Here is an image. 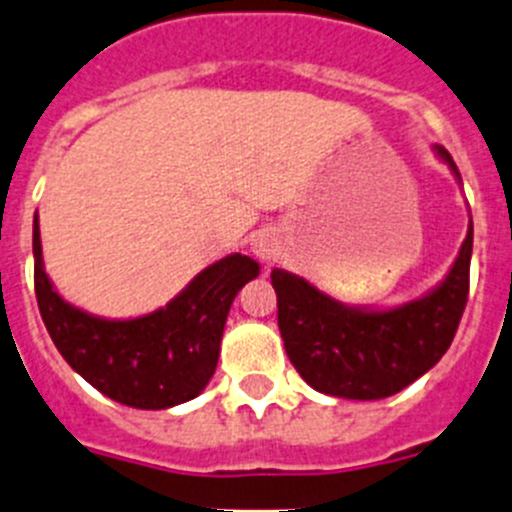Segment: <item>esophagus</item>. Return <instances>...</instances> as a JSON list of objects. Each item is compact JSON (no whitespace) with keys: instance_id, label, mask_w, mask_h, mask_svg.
<instances>
[{"instance_id":"obj_1","label":"esophagus","mask_w":512,"mask_h":512,"mask_svg":"<svg viewBox=\"0 0 512 512\" xmlns=\"http://www.w3.org/2000/svg\"><path fill=\"white\" fill-rule=\"evenodd\" d=\"M277 237L272 235V232H257L255 237H252V252H255L257 257H260L262 262H270V260H275V255H277Z\"/></svg>"}]
</instances>
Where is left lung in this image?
Returning a JSON list of instances; mask_svg holds the SVG:
<instances>
[{"label": "left lung", "mask_w": 512, "mask_h": 512, "mask_svg": "<svg viewBox=\"0 0 512 512\" xmlns=\"http://www.w3.org/2000/svg\"><path fill=\"white\" fill-rule=\"evenodd\" d=\"M458 177L453 157L435 145ZM473 220L440 285L398 307L342 305L287 270H272L277 325L302 380L317 393L345 400H382L435 367L453 342L470 290Z\"/></svg>", "instance_id": "obj_1"}]
</instances>
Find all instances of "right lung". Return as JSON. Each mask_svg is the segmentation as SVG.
Returning a JSON list of instances; mask_svg holds the SVG:
<instances>
[{
    "mask_svg": "<svg viewBox=\"0 0 512 512\" xmlns=\"http://www.w3.org/2000/svg\"><path fill=\"white\" fill-rule=\"evenodd\" d=\"M32 250L37 305L57 350L92 388L140 410L175 408L207 388L232 300L260 275L252 257L235 252L205 267L160 310L107 320L69 305L54 290L44 272L37 215Z\"/></svg>",
    "mask_w": 512,
    "mask_h": 512,
    "instance_id": "obj_1",
    "label": "right lung"
}]
</instances>
